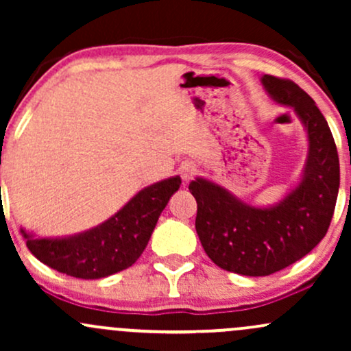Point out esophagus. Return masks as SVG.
Returning a JSON list of instances; mask_svg holds the SVG:
<instances>
[{
  "label": "esophagus",
  "mask_w": 351,
  "mask_h": 351,
  "mask_svg": "<svg viewBox=\"0 0 351 351\" xmlns=\"http://www.w3.org/2000/svg\"><path fill=\"white\" fill-rule=\"evenodd\" d=\"M195 175H196L195 165L186 163V165H183V167H181V178H183V181H189Z\"/></svg>",
  "instance_id": "34e87169"
}]
</instances>
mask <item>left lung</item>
<instances>
[{"mask_svg":"<svg viewBox=\"0 0 351 351\" xmlns=\"http://www.w3.org/2000/svg\"><path fill=\"white\" fill-rule=\"evenodd\" d=\"M261 82L274 102L293 108L305 128L308 152L299 183L263 208L211 180L189 183L198 203L196 232L208 257L224 271L251 277L282 271L324 239L340 186L335 140L312 97L292 80L265 74Z\"/></svg>","mask_w":351,"mask_h":351,"instance_id":"obj_1","label":"left lung"}]
</instances>
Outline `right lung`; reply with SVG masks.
Instances as JSON below:
<instances>
[{"mask_svg":"<svg viewBox=\"0 0 351 351\" xmlns=\"http://www.w3.org/2000/svg\"><path fill=\"white\" fill-rule=\"evenodd\" d=\"M180 184V176L153 183L102 224L77 234L38 237L23 228L21 234L36 259L54 271L77 279H102L136 263Z\"/></svg>","mask_w":351,"mask_h":351,"instance_id":"obj_1","label":"right lung"}]
</instances>
